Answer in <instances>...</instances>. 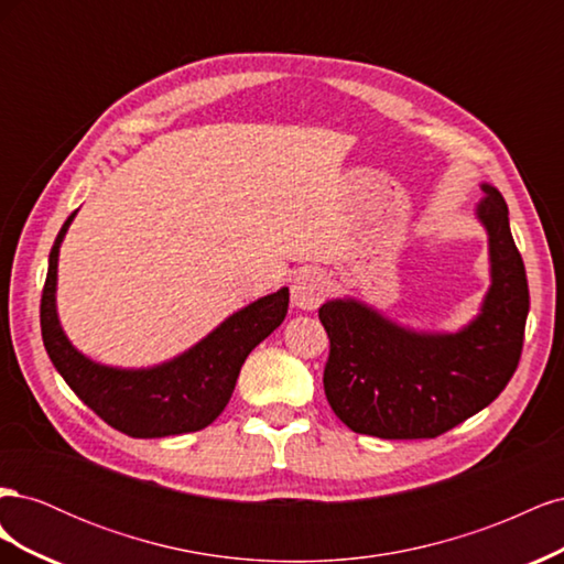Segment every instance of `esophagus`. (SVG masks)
I'll return each instance as SVG.
<instances>
[{"mask_svg":"<svg viewBox=\"0 0 564 564\" xmlns=\"http://www.w3.org/2000/svg\"><path fill=\"white\" fill-rule=\"evenodd\" d=\"M327 296V280L317 270H303L292 284V303L301 311H315Z\"/></svg>","mask_w":564,"mask_h":564,"instance_id":"esophagus-1","label":"esophagus"}]
</instances>
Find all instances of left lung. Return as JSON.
Masks as SVG:
<instances>
[{
  "mask_svg": "<svg viewBox=\"0 0 564 564\" xmlns=\"http://www.w3.org/2000/svg\"><path fill=\"white\" fill-rule=\"evenodd\" d=\"M477 218L489 232L491 289L458 334H414L357 301H329L324 395L350 431L383 440L437 437L501 395L524 340L529 286L497 187L482 185Z\"/></svg>",
  "mask_w": 564,
  "mask_h": 564,
  "instance_id": "1",
  "label": "left lung"
}]
</instances>
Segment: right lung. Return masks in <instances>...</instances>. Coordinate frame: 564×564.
<instances>
[{"instance_id":"1","label":"right lung","mask_w":564,"mask_h":564,"mask_svg":"<svg viewBox=\"0 0 564 564\" xmlns=\"http://www.w3.org/2000/svg\"><path fill=\"white\" fill-rule=\"evenodd\" d=\"M67 216L48 253L40 324L44 348L75 395L115 431L166 437L207 429L224 412L247 355L275 332L289 308V289L253 301L176 360L152 369H112L91 362L65 338L56 315V268Z\"/></svg>"}]
</instances>
